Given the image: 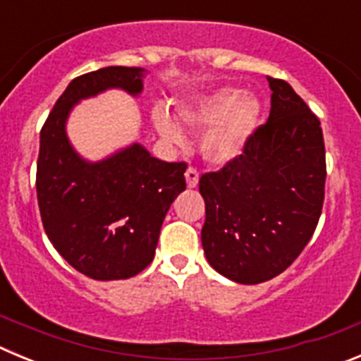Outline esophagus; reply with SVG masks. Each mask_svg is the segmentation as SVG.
Returning <instances> with one entry per match:
<instances>
[{
	"instance_id": "obj_1",
	"label": "esophagus",
	"mask_w": 361,
	"mask_h": 361,
	"mask_svg": "<svg viewBox=\"0 0 361 361\" xmlns=\"http://www.w3.org/2000/svg\"><path fill=\"white\" fill-rule=\"evenodd\" d=\"M186 186L190 188V190L199 186V171H197L195 168H188L186 170Z\"/></svg>"
}]
</instances>
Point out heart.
Returning <instances> with one entry per match:
<instances>
[{
	"instance_id": "obj_1",
	"label": "heart",
	"mask_w": 361,
	"mask_h": 361,
	"mask_svg": "<svg viewBox=\"0 0 361 361\" xmlns=\"http://www.w3.org/2000/svg\"><path fill=\"white\" fill-rule=\"evenodd\" d=\"M153 124L159 135L170 145H183L184 135L168 108H153ZM262 106L253 95H242L237 88H222L195 99L177 110L178 121L191 130H204L199 141L202 159L224 168L245 155L260 124Z\"/></svg>"
}]
</instances>
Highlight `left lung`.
<instances>
[{"label":"left lung","mask_w":361,"mask_h":361,"mask_svg":"<svg viewBox=\"0 0 361 361\" xmlns=\"http://www.w3.org/2000/svg\"><path fill=\"white\" fill-rule=\"evenodd\" d=\"M271 114L244 157L202 175V247L237 283L266 282L296 260L322 215L325 146L320 121L291 85L267 78Z\"/></svg>","instance_id":"8db88e82"}]
</instances>
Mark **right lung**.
Listing matches in <instances>:
<instances>
[{"label": "right lung", "mask_w": 361, "mask_h": 361, "mask_svg": "<svg viewBox=\"0 0 361 361\" xmlns=\"http://www.w3.org/2000/svg\"><path fill=\"white\" fill-rule=\"evenodd\" d=\"M145 68L106 66L75 78L57 99L39 135L36 190L47 237L57 253L94 280H124L155 257L164 216L184 190V162L153 157L139 142L88 161L66 123L85 99L106 90L139 97Z\"/></svg>", "instance_id": "1"}]
</instances>
